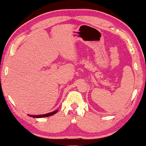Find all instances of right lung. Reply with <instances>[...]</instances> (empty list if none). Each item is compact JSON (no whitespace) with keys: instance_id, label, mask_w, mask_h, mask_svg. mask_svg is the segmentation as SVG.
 <instances>
[{"instance_id":"right-lung-1","label":"right lung","mask_w":146,"mask_h":146,"mask_svg":"<svg viewBox=\"0 0 146 146\" xmlns=\"http://www.w3.org/2000/svg\"><path fill=\"white\" fill-rule=\"evenodd\" d=\"M57 112H58V110H56V111L52 112V113H50L45 114V115H31V117H33V118H41V117H49V116H51V115H54V114H56V113H57Z\"/></svg>"}]
</instances>
